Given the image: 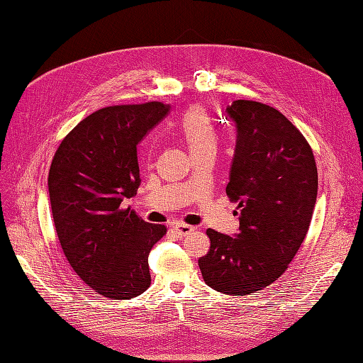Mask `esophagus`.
Masks as SVG:
<instances>
[{
  "mask_svg": "<svg viewBox=\"0 0 363 363\" xmlns=\"http://www.w3.org/2000/svg\"><path fill=\"white\" fill-rule=\"evenodd\" d=\"M172 230H174V232L177 233L179 236H186V235L192 233L194 230H195V227H192V225H189V224H184V223H177V224L172 225Z\"/></svg>",
  "mask_w": 363,
  "mask_h": 363,
  "instance_id": "34e87169",
  "label": "esophagus"
}]
</instances>
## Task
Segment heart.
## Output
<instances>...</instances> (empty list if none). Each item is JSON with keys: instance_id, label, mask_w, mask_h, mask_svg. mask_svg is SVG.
<instances>
[{"instance_id": "b5f03b06", "label": "heart", "mask_w": 363, "mask_h": 363, "mask_svg": "<svg viewBox=\"0 0 363 363\" xmlns=\"http://www.w3.org/2000/svg\"><path fill=\"white\" fill-rule=\"evenodd\" d=\"M175 131L186 140L192 155L201 151H216L218 135L201 107H191L175 125Z\"/></svg>"}]
</instances>
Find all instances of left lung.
<instances>
[{
    "instance_id": "obj_1",
    "label": "left lung",
    "mask_w": 363,
    "mask_h": 363,
    "mask_svg": "<svg viewBox=\"0 0 363 363\" xmlns=\"http://www.w3.org/2000/svg\"><path fill=\"white\" fill-rule=\"evenodd\" d=\"M238 130L225 188L238 203L239 233L207 228L211 250L199 259L207 286L250 295L288 269L309 230L318 194V169L309 142L277 108L236 100L225 108Z\"/></svg>"
}]
</instances>
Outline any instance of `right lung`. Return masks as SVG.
<instances>
[{
	"label": "right lung",
	"instance_id": "obj_1",
	"mask_svg": "<svg viewBox=\"0 0 363 363\" xmlns=\"http://www.w3.org/2000/svg\"><path fill=\"white\" fill-rule=\"evenodd\" d=\"M168 112L160 101L103 107L65 136L51 162L48 191L63 255L107 298H133L151 284L148 255L167 227L145 223L123 203L140 184L139 142Z\"/></svg>",
	"mask_w": 363,
	"mask_h": 363
}]
</instances>
